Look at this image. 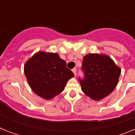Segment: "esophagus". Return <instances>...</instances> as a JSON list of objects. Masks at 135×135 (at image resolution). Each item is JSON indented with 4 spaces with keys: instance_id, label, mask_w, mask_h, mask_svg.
<instances>
[{
    "instance_id": "obj_1",
    "label": "esophagus",
    "mask_w": 135,
    "mask_h": 135,
    "mask_svg": "<svg viewBox=\"0 0 135 135\" xmlns=\"http://www.w3.org/2000/svg\"><path fill=\"white\" fill-rule=\"evenodd\" d=\"M72 71H73L74 72V75L75 76H76V69H73V70H72Z\"/></svg>"
}]
</instances>
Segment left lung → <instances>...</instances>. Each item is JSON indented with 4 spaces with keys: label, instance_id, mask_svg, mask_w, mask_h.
<instances>
[{
    "label": "left lung",
    "instance_id": "8db88e82",
    "mask_svg": "<svg viewBox=\"0 0 135 135\" xmlns=\"http://www.w3.org/2000/svg\"><path fill=\"white\" fill-rule=\"evenodd\" d=\"M81 70L84 77H79L82 91L96 101L109 95L116 86L121 70L110 57L99 54L84 57Z\"/></svg>",
    "mask_w": 135,
    "mask_h": 135
}]
</instances>
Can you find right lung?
<instances>
[{
  "label": "right lung",
  "mask_w": 135,
  "mask_h": 135,
  "mask_svg": "<svg viewBox=\"0 0 135 135\" xmlns=\"http://www.w3.org/2000/svg\"><path fill=\"white\" fill-rule=\"evenodd\" d=\"M24 73L36 95L51 99L61 93L74 74L57 53L38 52L27 61Z\"/></svg>",
  "instance_id": "add662e5"
}]
</instances>
